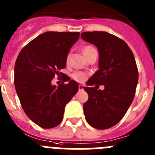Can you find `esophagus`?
Listing matches in <instances>:
<instances>
[{
    "label": "esophagus",
    "mask_w": 155,
    "mask_h": 155,
    "mask_svg": "<svg viewBox=\"0 0 155 155\" xmlns=\"http://www.w3.org/2000/svg\"><path fill=\"white\" fill-rule=\"evenodd\" d=\"M83 89V86L82 85H79V90L81 91Z\"/></svg>",
    "instance_id": "1"
}]
</instances>
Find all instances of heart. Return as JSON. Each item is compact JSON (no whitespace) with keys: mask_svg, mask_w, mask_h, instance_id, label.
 <instances>
[{"mask_svg":"<svg viewBox=\"0 0 155 155\" xmlns=\"http://www.w3.org/2000/svg\"><path fill=\"white\" fill-rule=\"evenodd\" d=\"M94 49V47H91V46H86L83 48L82 51L84 53V54L86 55V53L89 51H90L91 50ZM69 58H70V53L67 55V57H66V63H69ZM88 76H89V74L86 73H84V72H82V71H76L73 74L71 75V77L74 81L78 82H83L87 79Z\"/></svg>","mask_w":155,"mask_h":155,"instance_id":"b5f03b06","label":"heart"}]
</instances>
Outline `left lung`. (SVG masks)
<instances>
[{"instance_id": "left-lung-1", "label": "left lung", "mask_w": 155, "mask_h": 155, "mask_svg": "<svg viewBox=\"0 0 155 155\" xmlns=\"http://www.w3.org/2000/svg\"><path fill=\"white\" fill-rule=\"evenodd\" d=\"M81 37L97 47L99 69L84 87L89 99L83 105L88 123L97 129H107L123 118L134 99L138 71L132 51L127 43L103 31L84 32ZM103 84L104 91L90 85Z\"/></svg>"}]
</instances>
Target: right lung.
I'll list each match as a JSON object with an SVG mask.
<instances>
[{
  "label": "right lung",
  "mask_w": 155,
  "mask_h": 155,
  "mask_svg": "<svg viewBox=\"0 0 155 155\" xmlns=\"http://www.w3.org/2000/svg\"><path fill=\"white\" fill-rule=\"evenodd\" d=\"M79 32H46L21 50L14 66V86L21 106L30 120L43 128L61 123L65 106L78 92L79 85L60 72L79 37ZM57 74L63 82L51 84ZM65 81H69L66 84Z\"/></svg>",
  "instance_id": "add662e5"
}]
</instances>
